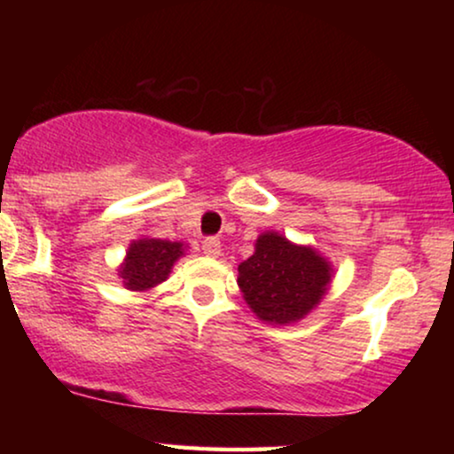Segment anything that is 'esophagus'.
I'll return each mask as SVG.
<instances>
[{"instance_id": "esophagus-1", "label": "esophagus", "mask_w": 454, "mask_h": 454, "mask_svg": "<svg viewBox=\"0 0 454 454\" xmlns=\"http://www.w3.org/2000/svg\"><path fill=\"white\" fill-rule=\"evenodd\" d=\"M202 250H204V254H207V256L216 258L221 254V241L216 238H207L202 241Z\"/></svg>"}]
</instances>
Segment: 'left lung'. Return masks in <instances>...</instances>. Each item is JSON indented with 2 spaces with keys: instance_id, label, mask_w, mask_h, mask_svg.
<instances>
[{
  "instance_id": "8db88e82",
  "label": "left lung",
  "mask_w": 454,
  "mask_h": 454,
  "mask_svg": "<svg viewBox=\"0 0 454 454\" xmlns=\"http://www.w3.org/2000/svg\"><path fill=\"white\" fill-rule=\"evenodd\" d=\"M247 306L266 322H295L325 295L331 266L309 247L294 246L281 235L264 233L256 252L238 269Z\"/></svg>"
}]
</instances>
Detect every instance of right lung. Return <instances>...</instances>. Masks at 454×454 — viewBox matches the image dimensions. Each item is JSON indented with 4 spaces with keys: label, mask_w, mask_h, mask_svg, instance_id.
<instances>
[{
    "label": "right lung",
    "mask_w": 454,
    "mask_h": 454,
    "mask_svg": "<svg viewBox=\"0 0 454 454\" xmlns=\"http://www.w3.org/2000/svg\"><path fill=\"white\" fill-rule=\"evenodd\" d=\"M182 254V244H177V241L138 239L129 246L126 264L121 266L120 277L128 289H151L169 277L173 262Z\"/></svg>",
    "instance_id": "right-lung-1"
}]
</instances>
